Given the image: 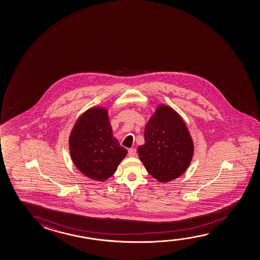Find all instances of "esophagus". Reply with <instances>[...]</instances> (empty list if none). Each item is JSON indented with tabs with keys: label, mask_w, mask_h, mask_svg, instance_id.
Here are the masks:
<instances>
[{
	"label": "esophagus",
	"mask_w": 260,
	"mask_h": 260,
	"mask_svg": "<svg viewBox=\"0 0 260 260\" xmlns=\"http://www.w3.org/2000/svg\"><path fill=\"white\" fill-rule=\"evenodd\" d=\"M128 156H131V157H134L136 156V154H137V150H136L135 148H129L128 151Z\"/></svg>",
	"instance_id": "obj_1"
}]
</instances>
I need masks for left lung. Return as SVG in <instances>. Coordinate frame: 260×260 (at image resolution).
<instances>
[{"instance_id":"obj_1","label":"left lung","mask_w":260,"mask_h":260,"mask_svg":"<svg viewBox=\"0 0 260 260\" xmlns=\"http://www.w3.org/2000/svg\"><path fill=\"white\" fill-rule=\"evenodd\" d=\"M145 144L138 154L148 173L166 183L187 171L194 154V142L184 120L172 107L159 105L145 128Z\"/></svg>"}]
</instances>
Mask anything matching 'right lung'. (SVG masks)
<instances>
[{
  "label": "right lung",
  "mask_w": 260,
  "mask_h": 260,
  "mask_svg": "<svg viewBox=\"0 0 260 260\" xmlns=\"http://www.w3.org/2000/svg\"><path fill=\"white\" fill-rule=\"evenodd\" d=\"M74 166L93 181H104L116 172L128 151L114 138L106 107L94 106L78 118L69 138Z\"/></svg>",
  "instance_id": "obj_1"
}]
</instances>
